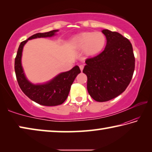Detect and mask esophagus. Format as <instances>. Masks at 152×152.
Segmentation results:
<instances>
[{
  "label": "esophagus",
  "instance_id": "esophagus-1",
  "mask_svg": "<svg viewBox=\"0 0 152 152\" xmlns=\"http://www.w3.org/2000/svg\"><path fill=\"white\" fill-rule=\"evenodd\" d=\"M79 67H80V69L81 71L83 70V69H84V65H80Z\"/></svg>",
  "mask_w": 152,
  "mask_h": 152
}]
</instances>
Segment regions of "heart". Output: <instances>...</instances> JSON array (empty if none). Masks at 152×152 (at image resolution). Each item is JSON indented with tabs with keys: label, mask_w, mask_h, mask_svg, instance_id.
<instances>
[{
	"label": "heart",
	"mask_w": 152,
	"mask_h": 152,
	"mask_svg": "<svg viewBox=\"0 0 152 152\" xmlns=\"http://www.w3.org/2000/svg\"><path fill=\"white\" fill-rule=\"evenodd\" d=\"M106 42V37L102 32L87 31L74 36L71 43L76 50H84L86 54L92 56L101 52Z\"/></svg>",
	"instance_id": "b5f03b06"
}]
</instances>
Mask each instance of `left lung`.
I'll use <instances>...</instances> for the list:
<instances>
[{
	"instance_id": "1",
	"label": "left lung",
	"mask_w": 152,
	"mask_h": 152,
	"mask_svg": "<svg viewBox=\"0 0 152 152\" xmlns=\"http://www.w3.org/2000/svg\"><path fill=\"white\" fill-rule=\"evenodd\" d=\"M102 33L107 39L104 51L87 59L83 70L88 93L98 102L110 101L124 92L135 69V57L129 39L108 29Z\"/></svg>"
}]
</instances>
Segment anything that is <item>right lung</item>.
<instances>
[{
  "label": "right lung",
  "instance_id": "right-lung-1",
  "mask_svg": "<svg viewBox=\"0 0 152 152\" xmlns=\"http://www.w3.org/2000/svg\"><path fill=\"white\" fill-rule=\"evenodd\" d=\"M58 30L34 34L27 40L20 43L15 60V70L18 84L27 96L37 103L43 106H57L66 101L70 91L71 85L80 70L75 66L72 70L61 72L45 83L35 84L31 82L25 76L21 64L23 47L28 40L41 37H51L56 35Z\"/></svg>",
  "mask_w": 152,
  "mask_h": 152
}]
</instances>
